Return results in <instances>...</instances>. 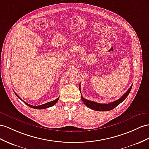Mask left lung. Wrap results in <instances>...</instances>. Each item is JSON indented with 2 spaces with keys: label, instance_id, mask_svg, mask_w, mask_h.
<instances>
[{
  "label": "left lung",
  "instance_id": "8db88e82",
  "mask_svg": "<svg viewBox=\"0 0 149 149\" xmlns=\"http://www.w3.org/2000/svg\"><path fill=\"white\" fill-rule=\"evenodd\" d=\"M132 87V85L130 86V87L127 92H126L120 99H118V100L110 102V103H108V104H101L94 101L87 100L86 99L84 98L82 95H81V99H82V102H84V104L86 106H87L88 108L92 109L93 110H95V111H110V110H112L114 108H116L118 105H119L121 102H123L125 99L127 98L130 92Z\"/></svg>",
  "mask_w": 149,
  "mask_h": 149
}]
</instances>
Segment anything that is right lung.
I'll return each mask as SVG.
<instances>
[{"label": "right lung", "instance_id": "add662e5", "mask_svg": "<svg viewBox=\"0 0 149 149\" xmlns=\"http://www.w3.org/2000/svg\"><path fill=\"white\" fill-rule=\"evenodd\" d=\"M15 93V94L16 95V96H17V97L19 98L22 101H23L26 105L29 106V107L33 108H34V109H45V108H49V107H52V106H54V105L56 103V102L58 101V100H59V97H58V98L56 99V100H53V101H50V102H47V103L43 104H41V105H40V106H32V105H31V104H28L27 102H24L23 100H21V98H20V97L18 95H17L16 93Z\"/></svg>", "mask_w": 149, "mask_h": 149}]
</instances>
